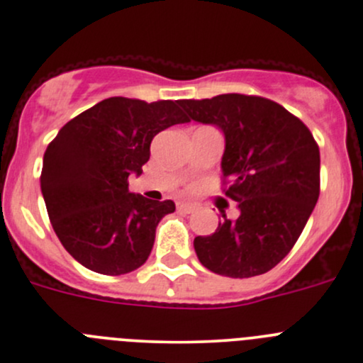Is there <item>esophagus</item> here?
<instances>
[{
  "instance_id": "34e87169",
  "label": "esophagus",
  "mask_w": 363,
  "mask_h": 363,
  "mask_svg": "<svg viewBox=\"0 0 363 363\" xmlns=\"http://www.w3.org/2000/svg\"><path fill=\"white\" fill-rule=\"evenodd\" d=\"M177 209L183 214H192L195 211V206H194V203H189V202H178Z\"/></svg>"
}]
</instances>
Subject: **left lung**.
I'll list each match as a JSON object with an SVG mask.
<instances>
[{"label": "left lung", "instance_id": "obj_1", "mask_svg": "<svg viewBox=\"0 0 363 363\" xmlns=\"http://www.w3.org/2000/svg\"><path fill=\"white\" fill-rule=\"evenodd\" d=\"M225 135L221 169L240 216L194 240L203 267L228 278L271 271L288 255L319 199L320 156L308 130L274 101L243 94L178 101Z\"/></svg>", "mask_w": 363, "mask_h": 363}]
</instances>
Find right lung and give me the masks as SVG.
<instances>
[{"label": "right lung", "instance_id": "add662e5", "mask_svg": "<svg viewBox=\"0 0 363 363\" xmlns=\"http://www.w3.org/2000/svg\"><path fill=\"white\" fill-rule=\"evenodd\" d=\"M186 121L177 101L109 97L60 130L44 152L40 192L52 230L77 262L120 276L147 260L174 202L132 194L128 177L142 173L154 135Z\"/></svg>", "mask_w": 363, "mask_h": 363}]
</instances>
